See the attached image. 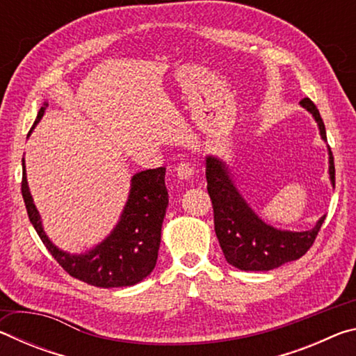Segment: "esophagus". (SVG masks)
<instances>
[{"label": "esophagus", "mask_w": 356, "mask_h": 356, "mask_svg": "<svg viewBox=\"0 0 356 356\" xmlns=\"http://www.w3.org/2000/svg\"><path fill=\"white\" fill-rule=\"evenodd\" d=\"M176 172L180 179H191L195 176V168H193V165L186 163V161H182V163L177 165Z\"/></svg>", "instance_id": "1"}]
</instances>
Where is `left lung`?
Masks as SVG:
<instances>
[{"mask_svg":"<svg viewBox=\"0 0 356 356\" xmlns=\"http://www.w3.org/2000/svg\"><path fill=\"white\" fill-rule=\"evenodd\" d=\"M300 105L312 114L322 140L327 141V131L317 106L309 99H303ZM328 155L330 180L334 186V161L330 147ZM206 177L213 206L216 237L226 261L236 268L245 272H267L286 262L297 261L314 243L325 215L309 231H281L262 221L246 204L225 161L213 155L206 156Z\"/></svg>","mask_w":356,"mask_h":356,"instance_id":"1","label":"left lung"}]
</instances>
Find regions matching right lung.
Instances as JSON below:
<instances>
[{
    "mask_svg": "<svg viewBox=\"0 0 356 356\" xmlns=\"http://www.w3.org/2000/svg\"><path fill=\"white\" fill-rule=\"evenodd\" d=\"M45 108L47 104L39 110L33 129L44 116ZM22 165V195L29 221L50 254L70 276L95 287L110 289L134 286L150 275L159 257L161 225L168 207L166 168L136 172L131 177L127 204L110 236L83 254H70L59 250L47 237L29 193L25 159Z\"/></svg>",
    "mask_w": 356,
    "mask_h": 356,
    "instance_id": "1",
    "label": "right lung"
}]
</instances>
